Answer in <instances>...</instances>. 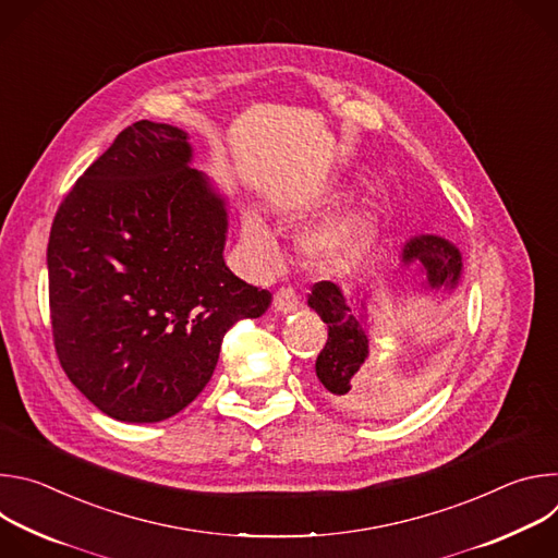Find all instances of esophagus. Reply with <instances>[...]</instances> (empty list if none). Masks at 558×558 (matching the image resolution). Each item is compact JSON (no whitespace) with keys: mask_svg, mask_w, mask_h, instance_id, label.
Instances as JSON below:
<instances>
[{"mask_svg":"<svg viewBox=\"0 0 558 558\" xmlns=\"http://www.w3.org/2000/svg\"><path fill=\"white\" fill-rule=\"evenodd\" d=\"M298 304H300V300H298V293L293 287H280L274 295V306L280 313H291L298 308Z\"/></svg>","mask_w":558,"mask_h":558,"instance_id":"1","label":"esophagus"}]
</instances>
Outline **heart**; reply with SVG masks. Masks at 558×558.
<instances>
[{
    "label": "heart",
    "mask_w": 558,
    "mask_h": 558,
    "mask_svg": "<svg viewBox=\"0 0 558 558\" xmlns=\"http://www.w3.org/2000/svg\"><path fill=\"white\" fill-rule=\"evenodd\" d=\"M377 220V207L373 198H362L357 205L347 209L340 218L327 222L317 229L306 243V252L311 258L327 263V265H342L355 258L366 241L371 238ZM243 241L247 250L258 256L269 258L274 254V241L263 225V220L254 214L245 216L243 222Z\"/></svg>",
    "instance_id": "obj_1"
}]
</instances>
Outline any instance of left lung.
I'll list each match as a JSON object with an SVG mask.
<instances>
[{"label":"left lung","instance_id":"obj_1","mask_svg":"<svg viewBox=\"0 0 558 558\" xmlns=\"http://www.w3.org/2000/svg\"><path fill=\"white\" fill-rule=\"evenodd\" d=\"M420 260L433 289H454L461 276V256L444 238H415L404 250V260ZM308 304L329 325V338L315 360V375L342 407L368 404L371 390L364 386L360 366L368 355V338L362 317L342 289L329 280L313 284Z\"/></svg>","mask_w":558,"mask_h":558}]
</instances>
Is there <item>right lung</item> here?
<instances>
[{"instance_id": "1", "label": "right lung", "mask_w": 558, "mask_h": 558, "mask_svg": "<svg viewBox=\"0 0 558 558\" xmlns=\"http://www.w3.org/2000/svg\"><path fill=\"white\" fill-rule=\"evenodd\" d=\"M183 130L136 121L61 201L48 241L52 342L119 422H163L209 381L225 333L271 293L222 260L227 211Z\"/></svg>"}]
</instances>
